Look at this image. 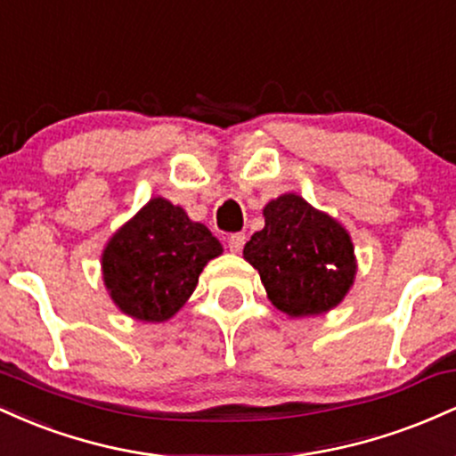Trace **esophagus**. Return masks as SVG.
<instances>
[{
  "instance_id": "34e87169",
  "label": "esophagus",
  "mask_w": 456,
  "mask_h": 456,
  "mask_svg": "<svg viewBox=\"0 0 456 456\" xmlns=\"http://www.w3.org/2000/svg\"><path fill=\"white\" fill-rule=\"evenodd\" d=\"M244 242H246V235L244 233H232L227 238V246L232 253H240V250L244 248Z\"/></svg>"
}]
</instances>
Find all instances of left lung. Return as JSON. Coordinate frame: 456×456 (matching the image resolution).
Here are the masks:
<instances>
[{"label": "left lung", "mask_w": 456, "mask_h": 456, "mask_svg": "<svg viewBox=\"0 0 456 456\" xmlns=\"http://www.w3.org/2000/svg\"><path fill=\"white\" fill-rule=\"evenodd\" d=\"M264 216L265 227L250 235L244 259L259 272L272 305L291 317L337 306L355 274L347 232L291 192L270 201Z\"/></svg>", "instance_id": "8db88e82"}]
</instances>
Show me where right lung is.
<instances>
[{
  "label": "right lung",
  "instance_id": "add662e5",
  "mask_svg": "<svg viewBox=\"0 0 456 456\" xmlns=\"http://www.w3.org/2000/svg\"><path fill=\"white\" fill-rule=\"evenodd\" d=\"M221 253V242L206 224L156 197L107 244L102 279L126 315L165 322L195 291L203 265Z\"/></svg>",
  "mask_w": 456,
  "mask_h": 456
}]
</instances>
